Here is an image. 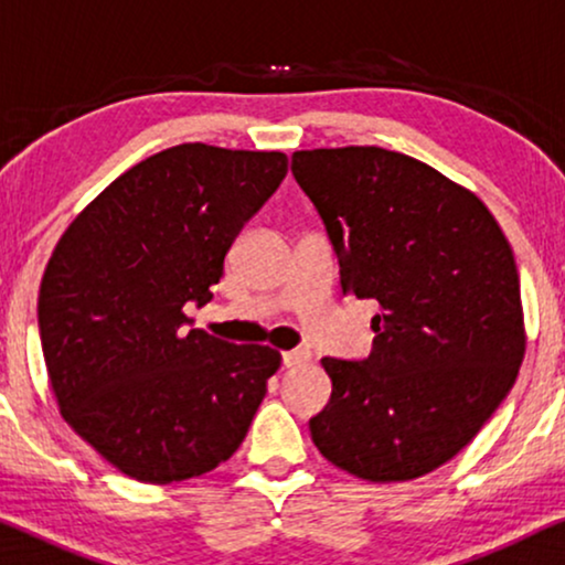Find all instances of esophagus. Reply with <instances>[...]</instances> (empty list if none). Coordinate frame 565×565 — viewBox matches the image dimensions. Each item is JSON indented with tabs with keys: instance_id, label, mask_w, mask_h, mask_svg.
Returning a JSON list of instances; mask_svg holds the SVG:
<instances>
[{
	"instance_id": "34e87169",
	"label": "esophagus",
	"mask_w": 565,
	"mask_h": 565,
	"mask_svg": "<svg viewBox=\"0 0 565 565\" xmlns=\"http://www.w3.org/2000/svg\"><path fill=\"white\" fill-rule=\"evenodd\" d=\"M281 361H284V366H302V364H307V361H310V351H307V349L284 351Z\"/></svg>"
}]
</instances>
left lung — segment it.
I'll return each instance as SVG.
<instances>
[{
  "instance_id": "obj_1",
  "label": "left lung",
  "mask_w": 565,
  "mask_h": 565,
  "mask_svg": "<svg viewBox=\"0 0 565 565\" xmlns=\"http://www.w3.org/2000/svg\"><path fill=\"white\" fill-rule=\"evenodd\" d=\"M291 172L326 222L343 295L372 299L374 345L322 359L315 447L361 480L426 476L468 447L514 385L524 315L509 239L468 188L382 147L305 149Z\"/></svg>"
}]
</instances>
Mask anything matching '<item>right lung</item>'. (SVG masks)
Instances as JSON below:
<instances>
[{
	"label": "right lung",
	"instance_id": "add662e5",
	"mask_svg": "<svg viewBox=\"0 0 565 565\" xmlns=\"http://www.w3.org/2000/svg\"><path fill=\"white\" fill-rule=\"evenodd\" d=\"M289 170L284 152L195 141L118 175L58 239L38 295L58 411L141 483L199 478L243 445L281 353L185 326Z\"/></svg>",
	"mask_w": 565,
	"mask_h": 565
}]
</instances>
